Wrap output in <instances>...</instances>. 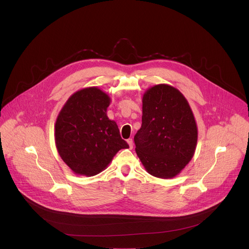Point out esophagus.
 Segmentation results:
<instances>
[{"mask_svg":"<svg viewBox=\"0 0 249 249\" xmlns=\"http://www.w3.org/2000/svg\"><path fill=\"white\" fill-rule=\"evenodd\" d=\"M127 143H128V145H129V148H130V149H133V140H132V139H128V140H127Z\"/></svg>","mask_w":249,"mask_h":249,"instance_id":"34e87169","label":"esophagus"}]
</instances>
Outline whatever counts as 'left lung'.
I'll return each instance as SVG.
<instances>
[{
	"label": "left lung",
	"instance_id": "1",
	"mask_svg": "<svg viewBox=\"0 0 249 249\" xmlns=\"http://www.w3.org/2000/svg\"><path fill=\"white\" fill-rule=\"evenodd\" d=\"M142 126L134 137L136 153L148 173L173 178L192 160L198 128L190 105L176 88L160 84L143 99Z\"/></svg>",
	"mask_w": 249,
	"mask_h": 249
}]
</instances>
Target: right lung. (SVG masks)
Listing matches in <instances>:
<instances>
[{
  "label": "right lung",
  "mask_w": 249,
  "mask_h": 249,
  "mask_svg": "<svg viewBox=\"0 0 249 249\" xmlns=\"http://www.w3.org/2000/svg\"><path fill=\"white\" fill-rule=\"evenodd\" d=\"M110 96L97 87L77 90L63 105L55 123V144L63 161L75 174L93 176L129 146L107 116Z\"/></svg>",
  "instance_id": "right-lung-1"
}]
</instances>
